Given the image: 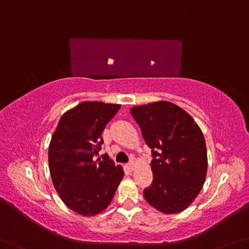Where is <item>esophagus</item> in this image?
Segmentation results:
<instances>
[{
    "label": "esophagus",
    "mask_w": 249,
    "mask_h": 249,
    "mask_svg": "<svg viewBox=\"0 0 249 249\" xmlns=\"http://www.w3.org/2000/svg\"><path fill=\"white\" fill-rule=\"evenodd\" d=\"M127 168H128V169H131V171H133V169L135 168V161H134V160H131V161H129V163L127 164Z\"/></svg>",
    "instance_id": "obj_1"
}]
</instances>
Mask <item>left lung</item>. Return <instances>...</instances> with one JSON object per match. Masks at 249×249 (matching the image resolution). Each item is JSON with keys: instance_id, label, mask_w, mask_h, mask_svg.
I'll list each match as a JSON object with an SVG mask.
<instances>
[{"instance_id": "obj_1", "label": "left lung", "mask_w": 249, "mask_h": 249, "mask_svg": "<svg viewBox=\"0 0 249 249\" xmlns=\"http://www.w3.org/2000/svg\"><path fill=\"white\" fill-rule=\"evenodd\" d=\"M129 110L154 157L153 183L144 189L146 202L164 214L185 211L206 178L207 151L202 129L186 110L167 101Z\"/></svg>"}]
</instances>
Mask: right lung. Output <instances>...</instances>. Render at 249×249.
Segmentation results:
<instances>
[{"label": "right lung", "mask_w": 249, "mask_h": 249, "mask_svg": "<svg viewBox=\"0 0 249 249\" xmlns=\"http://www.w3.org/2000/svg\"><path fill=\"white\" fill-rule=\"evenodd\" d=\"M120 108V104L82 102L63 114L51 139L49 167L55 191L82 216L106 210L124 177L123 167L107 157L94 160L102 133Z\"/></svg>", "instance_id": "1"}]
</instances>
